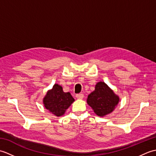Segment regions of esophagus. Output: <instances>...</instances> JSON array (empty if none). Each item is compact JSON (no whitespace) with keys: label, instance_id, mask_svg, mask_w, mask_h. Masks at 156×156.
Returning <instances> with one entry per match:
<instances>
[{"label":"esophagus","instance_id":"1","mask_svg":"<svg viewBox=\"0 0 156 156\" xmlns=\"http://www.w3.org/2000/svg\"><path fill=\"white\" fill-rule=\"evenodd\" d=\"M76 97L78 99H82L84 98V94H77L76 95Z\"/></svg>","mask_w":156,"mask_h":156}]
</instances>
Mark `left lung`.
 Returning <instances> with one entry per match:
<instances>
[{
  "mask_svg": "<svg viewBox=\"0 0 156 156\" xmlns=\"http://www.w3.org/2000/svg\"><path fill=\"white\" fill-rule=\"evenodd\" d=\"M119 97L105 83L98 82L93 92L88 96L87 104L99 117H105L111 113L119 104Z\"/></svg>",
  "mask_w": 156,
  "mask_h": 156,
  "instance_id": "8db88e82",
  "label": "left lung"
}]
</instances>
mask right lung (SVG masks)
<instances>
[{"label":"right lung","mask_w":156,"mask_h":156,"mask_svg":"<svg viewBox=\"0 0 156 156\" xmlns=\"http://www.w3.org/2000/svg\"><path fill=\"white\" fill-rule=\"evenodd\" d=\"M74 101L69 92H64L62 86L55 84L43 98V104L53 115L61 117Z\"/></svg>","instance_id":"1"}]
</instances>
